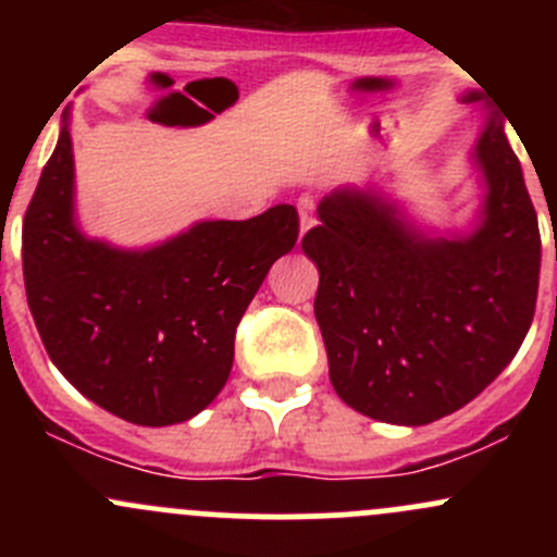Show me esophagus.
Returning a JSON list of instances; mask_svg holds the SVG:
<instances>
[{
	"instance_id": "34e87169",
	"label": "esophagus",
	"mask_w": 557,
	"mask_h": 557,
	"mask_svg": "<svg viewBox=\"0 0 557 557\" xmlns=\"http://www.w3.org/2000/svg\"><path fill=\"white\" fill-rule=\"evenodd\" d=\"M314 226V218H312V201L310 199H301L299 201V243L307 232Z\"/></svg>"
}]
</instances>
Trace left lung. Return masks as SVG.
I'll use <instances>...</instances> for the list:
<instances>
[{
    "mask_svg": "<svg viewBox=\"0 0 557 557\" xmlns=\"http://www.w3.org/2000/svg\"><path fill=\"white\" fill-rule=\"evenodd\" d=\"M466 104L482 91H466ZM482 201L466 232L418 226L380 185L318 205L301 250L318 267L314 318L336 396L367 418L425 425L480 396L520 350L542 237L504 115L482 107L471 148Z\"/></svg>",
    "mask_w": 557,
    "mask_h": 557,
    "instance_id": "left-lung-1",
    "label": "left lung"
}]
</instances>
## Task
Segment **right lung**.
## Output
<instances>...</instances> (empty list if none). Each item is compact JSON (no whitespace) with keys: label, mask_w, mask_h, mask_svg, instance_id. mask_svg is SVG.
<instances>
[{"label":"right lung","mask_w":557,"mask_h":557,"mask_svg":"<svg viewBox=\"0 0 557 557\" xmlns=\"http://www.w3.org/2000/svg\"><path fill=\"white\" fill-rule=\"evenodd\" d=\"M296 207L199 221L148 247L88 237L75 212L70 112L24 218V283L50 361L94 404L137 425H174L215 401L234 334L280 256Z\"/></svg>","instance_id":"1"}]
</instances>
